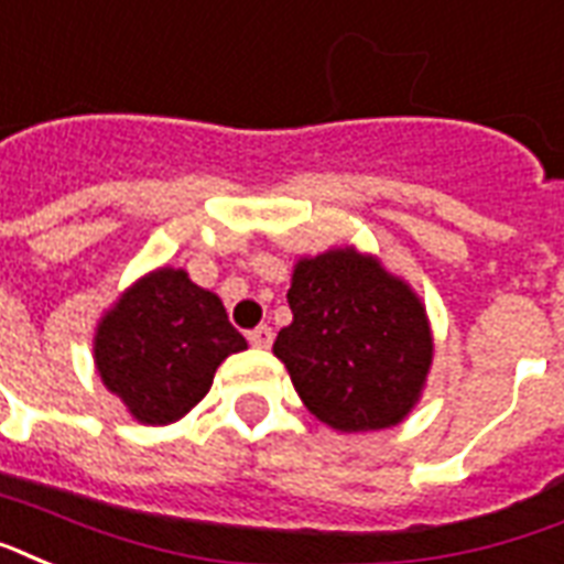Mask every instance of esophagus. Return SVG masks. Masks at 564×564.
<instances>
[{
	"instance_id": "34e87169",
	"label": "esophagus",
	"mask_w": 564,
	"mask_h": 564,
	"mask_svg": "<svg viewBox=\"0 0 564 564\" xmlns=\"http://www.w3.org/2000/svg\"><path fill=\"white\" fill-rule=\"evenodd\" d=\"M272 339H274V334L269 325H260V328L248 330V343H251V346H257V349H269V346H272Z\"/></svg>"
}]
</instances>
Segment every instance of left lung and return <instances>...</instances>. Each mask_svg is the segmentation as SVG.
Instances as JSON below:
<instances>
[{
    "instance_id": "1",
    "label": "left lung",
    "mask_w": 564,
    "mask_h": 564,
    "mask_svg": "<svg viewBox=\"0 0 564 564\" xmlns=\"http://www.w3.org/2000/svg\"><path fill=\"white\" fill-rule=\"evenodd\" d=\"M292 325L274 339L301 402L339 432L390 429L414 408L432 364L420 299L378 260L339 248L301 260Z\"/></svg>"
}]
</instances>
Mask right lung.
Instances as JSON below:
<instances>
[{
    "mask_svg": "<svg viewBox=\"0 0 564 564\" xmlns=\"http://www.w3.org/2000/svg\"><path fill=\"white\" fill-rule=\"evenodd\" d=\"M248 349L225 304L180 269L141 278L97 328L102 384L135 420L174 423L206 397L218 364Z\"/></svg>",
    "mask_w": 564,
    "mask_h": 564,
    "instance_id": "right-lung-1",
    "label": "right lung"
}]
</instances>
